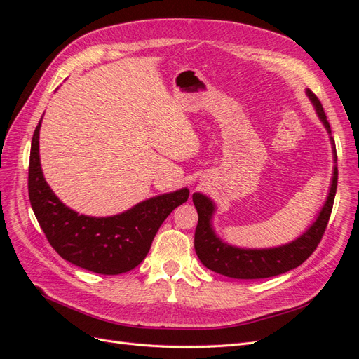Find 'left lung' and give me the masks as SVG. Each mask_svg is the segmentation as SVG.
<instances>
[{
	"label": "left lung",
	"mask_w": 359,
	"mask_h": 359,
	"mask_svg": "<svg viewBox=\"0 0 359 359\" xmlns=\"http://www.w3.org/2000/svg\"><path fill=\"white\" fill-rule=\"evenodd\" d=\"M307 95L316 107L322 123L331 133V127L327 115L323 112L320 100L311 90H307ZM337 180H339V170L335 166L327 203L323 205L318 220L313 223L310 229L290 244L268 250H244L222 243L211 227L214 203L203 194L194 193L193 203L196 206L199 215L196 232H194V250H196L201 262L214 273L244 280L274 277L299 266L313 255L322 240L325 229H327L335 198Z\"/></svg>",
	"instance_id": "obj_1"
}]
</instances>
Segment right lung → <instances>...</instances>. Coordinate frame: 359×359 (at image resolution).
<instances>
[{
    "mask_svg": "<svg viewBox=\"0 0 359 359\" xmlns=\"http://www.w3.org/2000/svg\"><path fill=\"white\" fill-rule=\"evenodd\" d=\"M40 124L32 135L28 194L49 244L73 265L97 274L116 276L136 268L166 217L189 199V190L161 194L114 217L79 215L64 205L43 178L39 156Z\"/></svg>",
    "mask_w": 359,
    "mask_h": 359,
    "instance_id": "1",
    "label": "right lung"
}]
</instances>
